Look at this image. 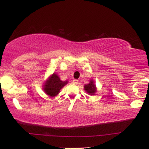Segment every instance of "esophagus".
<instances>
[{
  "mask_svg": "<svg viewBox=\"0 0 149 149\" xmlns=\"http://www.w3.org/2000/svg\"><path fill=\"white\" fill-rule=\"evenodd\" d=\"M78 80H77V79H74L72 81V84H75V85H77V84H78Z\"/></svg>",
  "mask_w": 149,
  "mask_h": 149,
  "instance_id": "1",
  "label": "esophagus"
}]
</instances>
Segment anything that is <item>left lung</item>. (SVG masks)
I'll return each mask as SVG.
<instances>
[{
	"mask_svg": "<svg viewBox=\"0 0 149 149\" xmlns=\"http://www.w3.org/2000/svg\"><path fill=\"white\" fill-rule=\"evenodd\" d=\"M84 90L89 95H95V93H97V87H96V85L95 84V81L93 79H91L89 84L84 85Z\"/></svg>",
	"mask_w": 149,
	"mask_h": 149,
	"instance_id": "left-lung-1",
	"label": "left lung"
}]
</instances>
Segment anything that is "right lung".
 <instances>
[{
  "label": "right lung",
  "instance_id": "right-lung-1",
  "mask_svg": "<svg viewBox=\"0 0 149 149\" xmlns=\"http://www.w3.org/2000/svg\"><path fill=\"white\" fill-rule=\"evenodd\" d=\"M68 84V81H62L56 73H53L42 85V90L50 97H54L59 94L63 87Z\"/></svg>",
  "mask_w": 149,
  "mask_h": 149
}]
</instances>
